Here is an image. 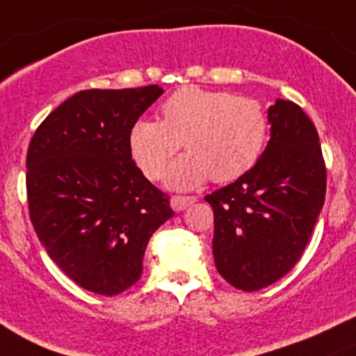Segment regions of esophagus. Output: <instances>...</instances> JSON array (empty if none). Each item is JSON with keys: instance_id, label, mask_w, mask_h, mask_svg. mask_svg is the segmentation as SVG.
Instances as JSON below:
<instances>
[{"instance_id": "esophagus-1", "label": "esophagus", "mask_w": 356, "mask_h": 356, "mask_svg": "<svg viewBox=\"0 0 356 356\" xmlns=\"http://www.w3.org/2000/svg\"><path fill=\"white\" fill-rule=\"evenodd\" d=\"M195 201H196V196H181V195H177V196H172L170 204H172V208H174L175 211H182V210H186L189 204L195 203Z\"/></svg>"}]
</instances>
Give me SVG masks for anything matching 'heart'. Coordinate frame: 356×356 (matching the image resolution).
<instances>
[{
	"label": "heart",
	"instance_id": "heart-1",
	"mask_svg": "<svg viewBox=\"0 0 356 356\" xmlns=\"http://www.w3.org/2000/svg\"><path fill=\"white\" fill-rule=\"evenodd\" d=\"M160 113V122L141 118L132 125L129 149L143 174L156 181L182 143L188 153L165 177L174 189H193L210 177L218 184L236 181L254 167L267 143V111L250 96L186 86L161 103Z\"/></svg>",
	"mask_w": 356,
	"mask_h": 356
}]
</instances>
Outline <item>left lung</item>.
I'll return each mask as SVG.
<instances>
[{
	"label": "left lung",
	"mask_w": 356,
	"mask_h": 356,
	"mask_svg": "<svg viewBox=\"0 0 356 356\" xmlns=\"http://www.w3.org/2000/svg\"><path fill=\"white\" fill-rule=\"evenodd\" d=\"M270 141L243 177L204 200L213 208L218 274L241 291L274 284L300 260L325 200L317 129L293 102L268 108Z\"/></svg>",
	"instance_id": "obj_1"
}]
</instances>
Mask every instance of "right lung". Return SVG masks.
I'll list each match as a JSON object with an SVG mask.
<instances>
[{"label":"right lung","instance_id":"add662e5","mask_svg":"<svg viewBox=\"0 0 356 356\" xmlns=\"http://www.w3.org/2000/svg\"><path fill=\"white\" fill-rule=\"evenodd\" d=\"M156 84L79 91L35 129L27 152L29 215L49 258L103 296L139 281L153 232L174 217L143 175L129 132L161 96Z\"/></svg>","mask_w":356,"mask_h":356}]
</instances>
